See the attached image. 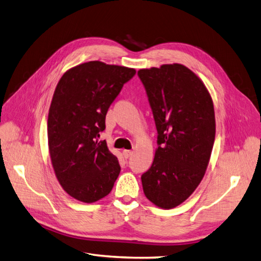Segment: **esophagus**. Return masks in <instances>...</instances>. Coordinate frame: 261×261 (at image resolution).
Listing matches in <instances>:
<instances>
[{
  "instance_id": "esophagus-1",
  "label": "esophagus",
  "mask_w": 261,
  "mask_h": 261,
  "mask_svg": "<svg viewBox=\"0 0 261 261\" xmlns=\"http://www.w3.org/2000/svg\"><path fill=\"white\" fill-rule=\"evenodd\" d=\"M132 151H130V150H123V152H122V154H123V156H124V159H129L131 155H132Z\"/></svg>"
}]
</instances>
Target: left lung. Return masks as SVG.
Listing matches in <instances>:
<instances>
[{
	"mask_svg": "<svg viewBox=\"0 0 261 261\" xmlns=\"http://www.w3.org/2000/svg\"><path fill=\"white\" fill-rule=\"evenodd\" d=\"M158 131L151 168L141 176L143 192L161 208L190 197L205 174L215 140V113L205 85L181 64L140 69Z\"/></svg>",
	"mask_w": 261,
	"mask_h": 261,
	"instance_id": "1",
	"label": "left lung"
}]
</instances>
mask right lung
Instances as JSON below:
<instances>
[{
	"label": "right lung",
	"mask_w": 261,
	"mask_h": 261,
	"mask_svg": "<svg viewBox=\"0 0 261 261\" xmlns=\"http://www.w3.org/2000/svg\"><path fill=\"white\" fill-rule=\"evenodd\" d=\"M136 69L88 62L66 71L53 96L47 121L50 160L68 194L84 203L107 196L121 168L106 141V115Z\"/></svg>",
	"instance_id": "add662e5"
}]
</instances>
